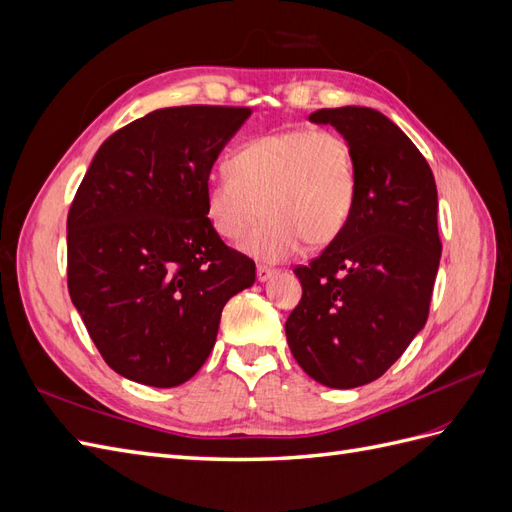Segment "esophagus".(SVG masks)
<instances>
[{"label": "esophagus", "instance_id": "1", "mask_svg": "<svg viewBox=\"0 0 512 512\" xmlns=\"http://www.w3.org/2000/svg\"><path fill=\"white\" fill-rule=\"evenodd\" d=\"M275 273H277V271L271 269V267L258 265V267H256V280H258V282H267V280H271V277H273Z\"/></svg>", "mask_w": 512, "mask_h": 512}]
</instances>
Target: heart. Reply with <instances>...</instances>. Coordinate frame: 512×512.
<instances>
[{"instance_id": "b5f03b06", "label": "heart", "mask_w": 512, "mask_h": 512, "mask_svg": "<svg viewBox=\"0 0 512 512\" xmlns=\"http://www.w3.org/2000/svg\"><path fill=\"white\" fill-rule=\"evenodd\" d=\"M354 151L327 128L256 136L226 160V173L205 188V207L220 237L241 241L267 215L243 250L280 262L305 241L324 247L342 235L356 200Z\"/></svg>"}]
</instances>
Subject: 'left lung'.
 <instances>
[{"label":"left lung","mask_w":512,"mask_h":512,"mask_svg":"<svg viewBox=\"0 0 512 512\" xmlns=\"http://www.w3.org/2000/svg\"><path fill=\"white\" fill-rule=\"evenodd\" d=\"M350 143L356 200L350 220L309 265L286 339L307 376L331 389L374 382L425 327L442 243L433 173L410 138L367 106L320 108Z\"/></svg>","instance_id":"obj_1"}]
</instances>
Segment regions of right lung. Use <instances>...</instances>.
Here are the masks:
<instances>
[{
  "label": "right lung",
  "mask_w": 512,
  "mask_h": 512,
  "mask_svg": "<svg viewBox=\"0 0 512 512\" xmlns=\"http://www.w3.org/2000/svg\"><path fill=\"white\" fill-rule=\"evenodd\" d=\"M250 108L170 106L102 143L68 211V290L106 365L170 389L203 367L252 258L207 218L205 188Z\"/></svg>",
  "instance_id": "right-lung-1"
}]
</instances>
